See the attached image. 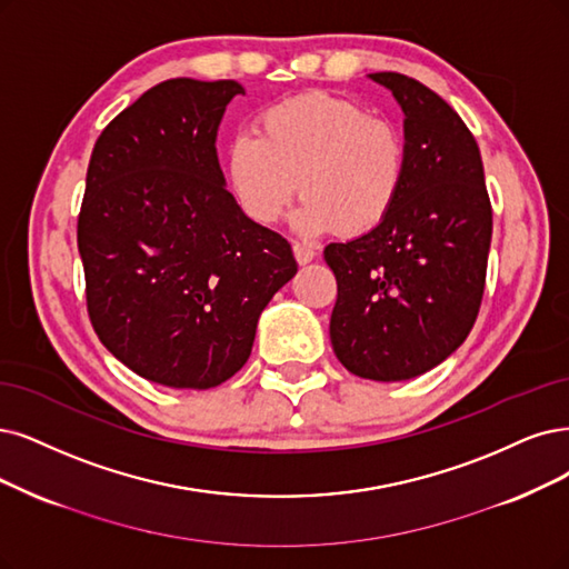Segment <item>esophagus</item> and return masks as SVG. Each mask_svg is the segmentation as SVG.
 <instances>
[{
	"instance_id": "1",
	"label": "esophagus",
	"mask_w": 569,
	"mask_h": 569,
	"mask_svg": "<svg viewBox=\"0 0 569 569\" xmlns=\"http://www.w3.org/2000/svg\"><path fill=\"white\" fill-rule=\"evenodd\" d=\"M292 252H296L298 264H309L313 258H317V250L307 243H292Z\"/></svg>"
}]
</instances>
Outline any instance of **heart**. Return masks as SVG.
Masks as SVG:
<instances>
[{"instance_id":"1","label":"heart","mask_w":569,"mask_h":569,"mask_svg":"<svg viewBox=\"0 0 569 569\" xmlns=\"http://www.w3.org/2000/svg\"><path fill=\"white\" fill-rule=\"evenodd\" d=\"M406 176L401 129L328 93L271 104L258 114L256 136H237L224 154L229 192L262 227L283 218L300 187L296 224L302 234H370L393 213Z\"/></svg>"}]
</instances>
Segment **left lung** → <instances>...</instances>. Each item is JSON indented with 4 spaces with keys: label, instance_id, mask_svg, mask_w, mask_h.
Returning <instances> with one entry per match:
<instances>
[{
    "label": "left lung",
    "instance_id": "obj_1",
    "mask_svg": "<svg viewBox=\"0 0 569 569\" xmlns=\"http://www.w3.org/2000/svg\"><path fill=\"white\" fill-rule=\"evenodd\" d=\"M370 79L403 108L408 176L387 222L323 250L338 281L330 342L349 372L401 382L469 338L486 290L492 206L478 142L450 104L406 74Z\"/></svg>",
    "mask_w": 569,
    "mask_h": 569
}]
</instances>
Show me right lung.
Listing matches in <instances>:
<instances>
[{
	"mask_svg": "<svg viewBox=\"0 0 569 569\" xmlns=\"http://www.w3.org/2000/svg\"><path fill=\"white\" fill-rule=\"evenodd\" d=\"M234 79H168L119 112L87 171L77 246L98 340L144 380L210 389L248 361L298 273L290 243L224 189L216 138Z\"/></svg>",
	"mask_w": 569,
	"mask_h": 569,
	"instance_id": "right-lung-1",
	"label": "right lung"
}]
</instances>
